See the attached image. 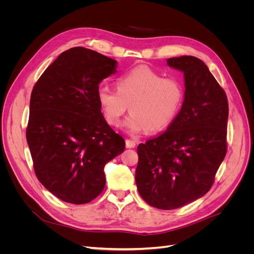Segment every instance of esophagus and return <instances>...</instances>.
I'll use <instances>...</instances> for the list:
<instances>
[{"label": "esophagus", "mask_w": 254, "mask_h": 254, "mask_svg": "<svg viewBox=\"0 0 254 254\" xmlns=\"http://www.w3.org/2000/svg\"><path fill=\"white\" fill-rule=\"evenodd\" d=\"M126 146H127V148H134L136 146V142L134 140L127 139L126 140Z\"/></svg>", "instance_id": "obj_1"}]
</instances>
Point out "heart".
Wrapping results in <instances>:
<instances>
[{"mask_svg": "<svg viewBox=\"0 0 254 254\" xmlns=\"http://www.w3.org/2000/svg\"><path fill=\"white\" fill-rule=\"evenodd\" d=\"M98 101L110 126L119 127L129 107L131 112L126 127L130 134L166 128L178 114L184 100V88L179 80L141 64L122 75L117 90L102 86Z\"/></svg>", "mask_w": 254, "mask_h": 254, "instance_id": "obj_1", "label": "heart"}]
</instances>
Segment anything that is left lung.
I'll list each match as a JSON object with an SVG mask.
<instances>
[{
    "instance_id": "1",
    "label": "left lung",
    "mask_w": 254,
    "mask_h": 254,
    "mask_svg": "<svg viewBox=\"0 0 254 254\" xmlns=\"http://www.w3.org/2000/svg\"><path fill=\"white\" fill-rule=\"evenodd\" d=\"M168 64L184 73V101L164 132L139 144L136 169L140 195L163 210L183 207L206 194L228 150L224 89L197 58H172Z\"/></svg>"
}]
</instances>
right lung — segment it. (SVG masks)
<instances>
[{
    "mask_svg": "<svg viewBox=\"0 0 254 254\" xmlns=\"http://www.w3.org/2000/svg\"><path fill=\"white\" fill-rule=\"evenodd\" d=\"M117 62L84 47L61 53L34 85L26 127L35 174L62 201L81 205L104 190L105 165L125 139L106 123L99 84Z\"/></svg>",
    "mask_w": 254,
    "mask_h": 254,
    "instance_id": "obj_1",
    "label": "right lung"
}]
</instances>
